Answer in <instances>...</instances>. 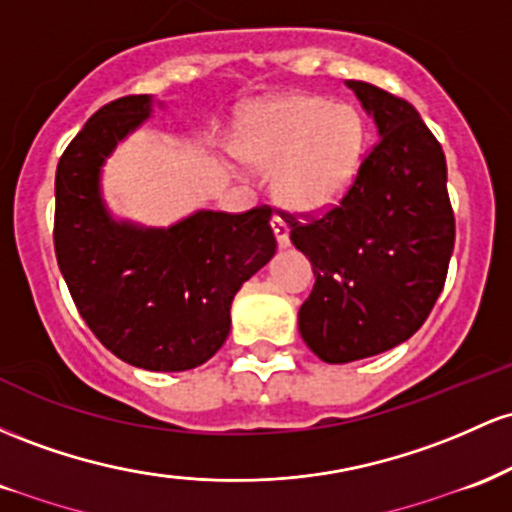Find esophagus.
Returning <instances> with one entry per match:
<instances>
[{
    "label": "esophagus",
    "instance_id": "34e87169",
    "mask_svg": "<svg viewBox=\"0 0 512 512\" xmlns=\"http://www.w3.org/2000/svg\"><path fill=\"white\" fill-rule=\"evenodd\" d=\"M273 234L275 239H278L280 249H287V246H290V227H287L280 217H273Z\"/></svg>",
    "mask_w": 512,
    "mask_h": 512
}]
</instances>
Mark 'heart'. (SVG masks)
Listing matches in <instances>:
<instances>
[{"mask_svg": "<svg viewBox=\"0 0 512 512\" xmlns=\"http://www.w3.org/2000/svg\"><path fill=\"white\" fill-rule=\"evenodd\" d=\"M367 125L350 103L285 94L246 113L237 157L273 169V193L287 210L317 215L346 198L365 159Z\"/></svg>", "mask_w": 512, "mask_h": 512, "instance_id": "heart-1", "label": "heart"}]
</instances>
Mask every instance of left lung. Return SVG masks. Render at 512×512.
I'll return each mask as SVG.
<instances>
[{
  "label": "left lung",
  "instance_id": "8db88e82",
  "mask_svg": "<svg viewBox=\"0 0 512 512\" xmlns=\"http://www.w3.org/2000/svg\"><path fill=\"white\" fill-rule=\"evenodd\" d=\"M346 86L380 140L338 208L290 225L317 278L300 307V336L331 365L409 341L442 292L455 246L440 142L409 101L355 79Z\"/></svg>",
  "mask_w": 512,
  "mask_h": 512
}]
</instances>
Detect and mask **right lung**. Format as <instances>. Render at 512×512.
<instances>
[{"label": "right lung", "instance_id": "obj_1", "mask_svg": "<svg viewBox=\"0 0 512 512\" xmlns=\"http://www.w3.org/2000/svg\"><path fill=\"white\" fill-rule=\"evenodd\" d=\"M154 96L99 108L60 157L55 254L94 336L123 363L183 372L227 341L234 295L275 254L271 208L195 210L169 227L116 217L101 191L106 159L152 118Z\"/></svg>", "mask_w": 512, "mask_h": 512}]
</instances>
